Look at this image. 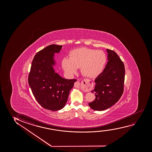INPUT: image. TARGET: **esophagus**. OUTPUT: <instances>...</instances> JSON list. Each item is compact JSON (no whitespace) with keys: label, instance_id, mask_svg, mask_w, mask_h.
<instances>
[{"label":"esophagus","instance_id":"34e87169","mask_svg":"<svg viewBox=\"0 0 152 152\" xmlns=\"http://www.w3.org/2000/svg\"><path fill=\"white\" fill-rule=\"evenodd\" d=\"M83 89L86 91H90L93 87L92 83L90 80H85V81H83ZM74 86L76 88H79L80 83H79V82L77 81L76 83H75V84H74Z\"/></svg>","mask_w":152,"mask_h":152}]
</instances>
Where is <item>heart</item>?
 <instances>
[{
    "mask_svg": "<svg viewBox=\"0 0 152 152\" xmlns=\"http://www.w3.org/2000/svg\"><path fill=\"white\" fill-rule=\"evenodd\" d=\"M69 56L70 58L64 57L61 61L65 73L69 76L73 75L80 67L81 74L91 78L98 77L102 73L107 61L103 51L89 48L75 49Z\"/></svg>",
    "mask_w": 152,
    "mask_h": 152,
    "instance_id": "obj_1",
    "label": "heart"
}]
</instances>
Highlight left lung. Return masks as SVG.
I'll return each mask as SVG.
<instances>
[{"label": "left lung", "mask_w": 152, "mask_h": 152, "mask_svg": "<svg viewBox=\"0 0 152 152\" xmlns=\"http://www.w3.org/2000/svg\"><path fill=\"white\" fill-rule=\"evenodd\" d=\"M106 66L94 80L95 87L91 92L96 99L88 103L95 110H104L118 101L124 91L125 69L124 64L116 53L110 49Z\"/></svg>", "instance_id": "8db88e82"}]
</instances>
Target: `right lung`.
<instances>
[{
  "mask_svg": "<svg viewBox=\"0 0 152 152\" xmlns=\"http://www.w3.org/2000/svg\"><path fill=\"white\" fill-rule=\"evenodd\" d=\"M62 46L51 45L37 52L32 61L28 81L34 97L41 106L56 111L64 107L76 79L62 78L55 72V53Z\"/></svg>",
  "mask_w": 152,
  "mask_h": 152,
  "instance_id": "1",
  "label": "right lung"
}]
</instances>
